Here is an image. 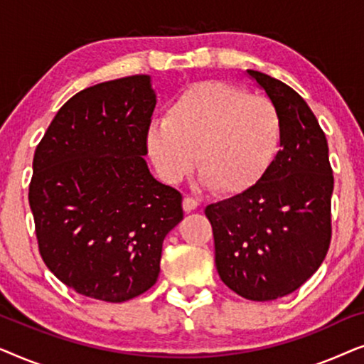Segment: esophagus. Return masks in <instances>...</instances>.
I'll list each match as a JSON object with an SVG mask.
<instances>
[{
    "mask_svg": "<svg viewBox=\"0 0 364 364\" xmlns=\"http://www.w3.org/2000/svg\"><path fill=\"white\" fill-rule=\"evenodd\" d=\"M182 205H183V210L188 213V212L196 210V208L198 207V200H196V198H193V197H188L187 196V197H183Z\"/></svg>",
    "mask_w": 364,
    "mask_h": 364,
    "instance_id": "esophagus-1",
    "label": "esophagus"
}]
</instances>
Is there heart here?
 <instances>
[{
    "instance_id": "obj_1",
    "label": "heart",
    "mask_w": 364,
    "mask_h": 364,
    "mask_svg": "<svg viewBox=\"0 0 364 364\" xmlns=\"http://www.w3.org/2000/svg\"><path fill=\"white\" fill-rule=\"evenodd\" d=\"M282 134V114L272 99L235 84L200 81L173 99L164 122L149 127L146 146L167 183L187 177L197 157L203 183L240 196L270 172Z\"/></svg>"
}]
</instances>
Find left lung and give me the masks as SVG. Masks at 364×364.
Segmentation results:
<instances>
[{"label": "left lung", "instance_id": "left-lung-1", "mask_svg": "<svg viewBox=\"0 0 364 364\" xmlns=\"http://www.w3.org/2000/svg\"><path fill=\"white\" fill-rule=\"evenodd\" d=\"M247 73L282 114V151L258 186L207 205L205 215L222 282L247 300L270 301L298 290L325 260L335 178L325 132L300 94Z\"/></svg>", "mask_w": 364, "mask_h": 364}]
</instances>
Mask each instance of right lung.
I'll use <instances>...</instances> for the list:
<instances>
[{
  "label": "right lung",
  "instance_id": "obj_1",
  "mask_svg": "<svg viewBox=\"0 0 364 364\" xmlns=\"http://www.w3.org/2000/svg\"><path fill=\"white\" fill-rule=\"evenodd\" d=\"M151 77L91 86L59 109L29 183L39 253L79 295L122 303L161 272L162 242L183 218L182 193L149 172Z\"/></svg>",
  "mask_w": 364,
  "mask_h": 364
}]
</instances>
